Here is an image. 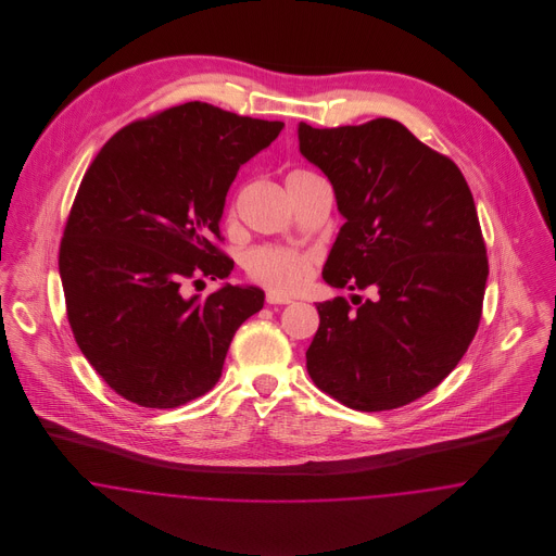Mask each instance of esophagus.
<instances>
[{"label": "esophagus", "instance_id": "1", "mask_svg": "<svg viewBox=\"0 0 556 556\" xmlns=\"http://www.w3.org/2000/svg\"><path fill=\"white\" fill-rule=\"evenodd\" d=\"M266 304H290V298H286V295H279V293H275V291H266Z\"/></svg>", "mask_w": 556, "mask_h": 556}]
</instances>
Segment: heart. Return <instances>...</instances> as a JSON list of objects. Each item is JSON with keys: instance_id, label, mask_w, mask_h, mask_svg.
I'll return each mask as SVG.
<instances>
[{"instance_id": "obj_1", "label": "heart", "mask_w": 556, "mask_h": 556, "mask_svg": "<svg viewBox=\"0 0 556 556\" xmlns=\"http://www.w3.org/2000/svg\"><path fill=\"white\" fill-rule=\"evenodd\" d=\"M300 173L302 170H295L291 175ZM243 268L254 283L279 295H290L311 281L315 273V256L290 248L258 245L243 256Z\"/></svg>"}]
</instances>
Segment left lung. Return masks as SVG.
Returning a JSON list of instances; mask_svg holds the SVG:
<instances>
[{"mask_svg": "<svg viewBox=\"0 0 556 556\" xmlns=\"http://www.w3.org/2000/svg\"><path fill=\"white\" fill-rule=\"evenodd\" d=\"M300 152L336 189L344 227L323 279L370 290L318 304L306 369L348 408L392 410L438 388L476 338L488 254L460 168L392 118L315 129Z\"/></svg>", "mask_w": 556, "mask_h": 556, "instance_id": "obj_1", "label": "left lung"}]
</instances>
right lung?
<instances>
[{
  "label": "right lung",
  "mask_w": 556,
  "mask_h": 556,
  "mask_svg": "<svg viewBox=\"0 0 556 556\" xmlns=\"http://www.w3.org/2000/svg\"><path fill=\"white\" fill-rule=\"evenodd\" d=\"M281 121L187 102L114 132L87 168L60 241L66 317L118 396L177 408L216 386L229 344L265 304L258 288H189L229 277L218 220L243 162Z\"/></svg>",
  "instance_id": "obj_1"
}]
</instances>
